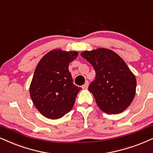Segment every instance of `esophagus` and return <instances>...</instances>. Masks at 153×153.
<instances>
[{
  "label": "esophagus",
  "instance_id": "obj_1",
  "mask_svg": "<svg viewBox=\"0 0 153 153\" xmlns=\"http://www.w3.org/2000/svg\"><path fill=\"white\" fill-rule=\"evenodd\" d=\"M88 84H89V83H88V81H86L85 82V84L82 86V89H87L88 87Z\"/></svg>",
  "mask_w": 153,
  "mask_h": 153
}]
</instances>
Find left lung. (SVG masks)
<instances>
[{"label":"left lung","mask_w":153,"mask_h":153,"mask_svg":"<svg viewBox=\"0 0 153 153\" xmlns=\"http://www.w3.org/2000/svg\"><path fill=\"white\" fill-rule=\"evenodd\" d=\"M81 56L95 71L88 90L99 108L107 114H118L127 109L135 97L137 82L124 60L106 48L84 51Z\"/></svg>","instance_id":"obj_1"}]
</instances>
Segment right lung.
Listing matches in <instances>:
<instances>
[{"mask_svg":"<svg viewBox=\"0 0 153 153\" xmlns=\"http://www.w3.org/2000/svg\"><path fill=\"white\" fill-rule=\"evenodd\" d=\"M78 56L76 51L55 49L45 54L36 66L30 95L36 108L47 118H60L74 105L81 88L73 84L68 66Z\"/></svg>","mask_w":153,"mask_h":153,"instance_id":"right-lung-1","label":"right lung"}]
</instances>
